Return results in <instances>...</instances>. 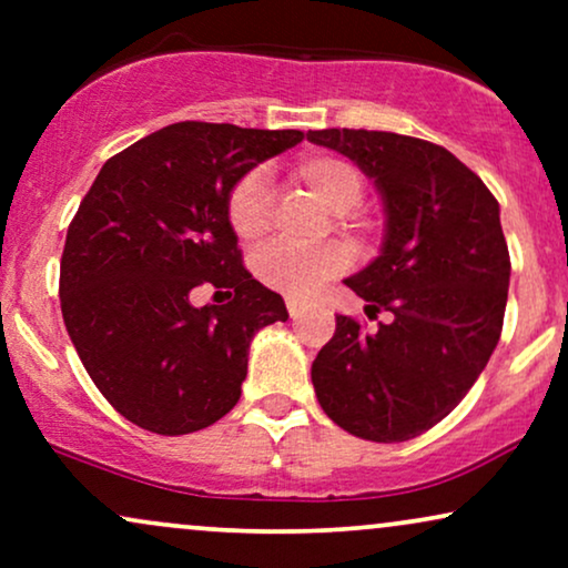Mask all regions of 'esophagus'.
<instances>
[{"instance_id": "34e87169", "label": "esophagus", "mask_w": 568, "mask_h": 568, "mask_svg": "<svg viewBox=\"0 0 568 568\" xmlns=\"http://www.w3.org/2000/svg\"><path fill=\"white\" fill-rule=\"evenodd\" d=\"M285 306H288L291 317H298L306 310V302H304V298H296V296H285Z\"/></svg>"}]
</instances>
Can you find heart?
<instances>
[{
	"label": "heart",
	"mask_w": 568,
	"mask_h": 568,
	"mask_svg": "<svg viewBox=\"0 0 568 568\" xmlns=\"http://www.w3.org/2000/svg\"><path fill=\"white\" fill-rule=\"evenodd\" d=\"M293 179L310 189L331 213H336L338 224H349L352 211L366 192L363 173L349 160L334 158V154H312V158L298 160L293 168ZM272 205H275V194H272L270 175L262 168H253L240 175L237 184L232 186L226 197V221L243 243H256L270 230ZM347 264L349 251L342 243H325L312 251L272 243L258 251L256 275L270 288L288 293V296H310Z\"/></svg>",
	"instance_id": "obj_1"
}]
</instances>
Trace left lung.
I'll return each mask as SVG.
<instances>
[{
	"label": "left lung",
	"instance_id": "left-lung-1",
	"mask_svg": "<svg viewBox=\"0 0 568 568\" xmlns=\"http://www.w3.org/2000/svg\"><path fill=\"white\" fill-rule=\"evenodd\" d=\"M379 189L382 253L344 285L374 334L336 315V334L312 363L325 414L363 440L400 443L435 427L470 393L505 321L510 253L499 202L448 149L382 130H310Z\"/></svg>",
	"mask_w": 568,
	"mask_h": 568
}]
</instances>
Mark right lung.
Wrapping results in <instances>:
<instances>
[{
  "mask_svg": "<svg viewBox=\"0 0 568 568\" xmlns=\"http://www.w3.org/2000/svg\"><path fill=\"white\" fill-rule=\"evenodd\" d=\"M302 139L175 122L106 160L84 194L61 256V312L84 371L128 422L186 435L240 400L251 338L288 310L243 266L226 197ZM200 284L235 296L194 307Z\"/></svg>",
  "mask_w": 568,
  "mask_h": 568,
  "instance_id": "right-lung-1",
  "label": "right lung"
}]
</instances>
